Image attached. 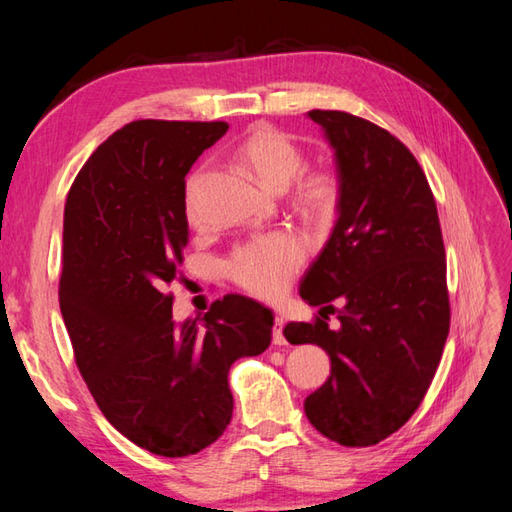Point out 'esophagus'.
<instances>
[{"label":"esophagus","mask_w":512,"mask_h":512,"mask_svg":"<svg viewBox=\"0 0 512 512\" xmlns=\"http://www.w3.org/2000/svg\"><path fill=\"white\" fill-rule=\"evenodd\" d=\"M273 343H275V345H286V336H284V319H281V317H275Z\"/></svg>","instance_id":"obj_1"}]
</instances>
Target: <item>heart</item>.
<instances>
[{"mask_svg":"<svg viewBox=\"0 0 512 512\" xmlns=\"http://www.w3.org/2000/svg\"><path fill=\"white\" fill-rule=\"evenodd\" d=\"M237 158L268 189L290 187V204L312 220L330 217L341 198L339 176L328 167L303 169L306 158L295 140L273 127H255L237 147ZM204 169L193 171L184 187V209L191 220L198 217V195ZM308 248L292 233H270L237 246L226 259V275L235 286L262 299L284 295L290 281L306 262Z\"/></svg>","mask_w":512,"mask_h":512,"instance_id":"1","label":"heart"}]
</instances>
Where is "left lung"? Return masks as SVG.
Instances as JSON below:
<instances>
[{"mask_svg":"<svg viewBox=\"0 0 512 512\" xmlns=\"http://www.w3.org/2000/svg\"><path fill=\"white\" fill-rule=\"evenodd\" d=\"M339 169V220L301 281L323 306L288 323L292 343H317L330 378L303 402L312 427L343 447H372L427 394L447 343L451 308L436 200L418 160L387 129L347 112L312 110ZM341 298L340 325H327Z\"/></svg>","mask_w":512,"mask_h":512,"instance_id":"obj_1","label":"left lung"}]
</instances>
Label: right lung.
Returning <instances> with one entry per match:
<instances>
[{"label": "right lung", "instance_id": "obj_1", "mask_svg": "<svg viewBox=\"0 0 512 512\" xmlns=\"http://www.w3.org/2000/svg\"><path fill=\"white\" fill-rule=\"evenodd\" d=\"M228 125L134 121L94 151L63 211L59 306L76 367L114 429L162 458L222 436L228 369L262 354L273 312L242 295L173 323L167 286L189 242L184 178Z\"/></svg>", "mask_w": 512, "mask_h": 512}]
</instances>
